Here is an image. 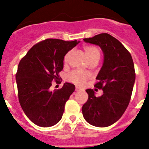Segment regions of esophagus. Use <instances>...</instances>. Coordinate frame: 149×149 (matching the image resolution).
<instances>
[{"instance_id":"esophagus-1","label":"esophagus","mask_w":149,"mask_h":149,"mask_svg":"<svg viewBox=\"0 0 149 149\" xmlns=\"http://www.w3.org/2000/svg\"><path fill=\"white\" fill-rule=\"evenodd\" d=\"M81 91V89L79 87L76 86V91Z\"/></svg>"}]
</instances>
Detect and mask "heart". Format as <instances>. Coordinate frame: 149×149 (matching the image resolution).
<instances>
[{
	"instance_id": "1",
	"label": "heart",
	"mask_w": 149,
	"mask_h": 149,
	"mask_svg": "<svg viewBox=\"0 0 149 149\" xmlns=\"http://www.w3.org/2000/svg\"><path fill=\"white\" fill-rule=\"evenodd\" d=\"M84 52L86 54L88 61L93 60H98L100 58V51L97 47L93 45H84L83 47ZM70 52L67 53L64 57V62H67L68 58ZM90 77V74L87 72L81 71V70H75L69 74L68 79L70 82L77 84V85H83L86 81Z\"/></svg>"
}]
</instances>
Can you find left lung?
<instances>
[{
  "mask_svg": "<svg viewBox=\"0 0 149 149\" xmlns=\"http://www.w3.org/2000/svg\"><path fill=\"white\" fill-rule=\"evenodd\" d=\"M84 40L100 46L104 59L94 85L103 90V94L97 97L93 89L86 90L88 98L82 107V113L89 124L107 127L118 121L128 106L136 79L134 63L128 50L107 33Z\"/></svg>",
  "mask_w": 149,
  "mask_h": 149,
  "instance_id": "8db88e82",
  "label": "left lung"
}]
</instances>
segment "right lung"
I'll list each match as a JSON object with an SVG mask.
<instances>
[{"label":"right lung","instance_id":"right-lung-1","mask_svg":"<svg viewBox=\"0 0 149 149\" xmlns=\"http://www.w3.org/2000/svg\"><path fill=\"white\" fill-rule=\"evenodd\" d=\"M78 43L46 39L34 45L19 62L16 73L19 101L26 117L37 125L50 127L62 118L75 86L65 83L53 91L49 88L52 81H60L64 56Z\"/></svg>","mask_w":149,"mask_h":149}]
</instances>
